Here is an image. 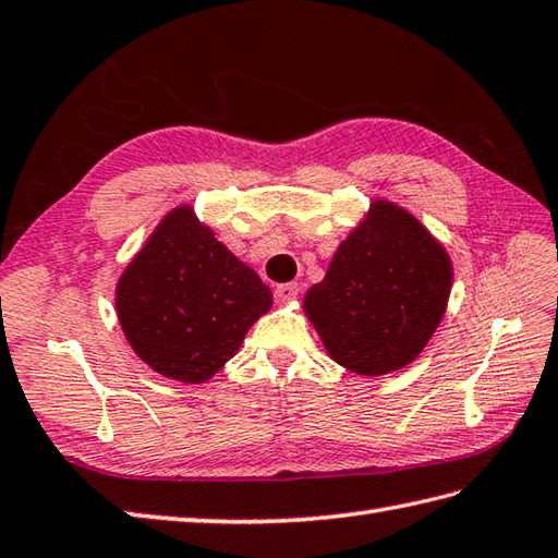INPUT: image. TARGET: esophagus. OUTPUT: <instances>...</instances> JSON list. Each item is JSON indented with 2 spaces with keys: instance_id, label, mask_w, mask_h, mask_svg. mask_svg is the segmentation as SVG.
<instances>
[{
  "instance_id": "1",
  "label": "esophagus",
  "mask_w": 558,
  "mask_h": 558,
  "mask_svg": "<svg viewBox=\"0 0 558 558\" xmlns=\"http://www.w3.org/2000/svg\"><path fill=\"white\" fill-rule=\"evenodd\" d=\"M299 293H301V287H299V283H293V281L291 283H279L277 291H275V295L281 303L295 301V299H299Z\"/></svg>"
}]
</instances>
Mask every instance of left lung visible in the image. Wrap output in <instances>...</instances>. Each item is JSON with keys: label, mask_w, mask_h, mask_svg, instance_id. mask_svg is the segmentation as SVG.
<instances>
[{"label": "left lung", "mask_w": 558, "mask_h": 558, "mask_svg": "<svg viewBox=\"0 0 558 558\" xmlns=\"http://www.w3.org/2000/svg\"><path fill=\"white\" fill-rule=\"evenodd\" d=\"M451 283L447 247L408 209L373 201L325 279L305 293L303 311L331 361L379 377L423 353L447 313Z\"/></svg>", "instance_id": "8db88e82"}]
</instances>
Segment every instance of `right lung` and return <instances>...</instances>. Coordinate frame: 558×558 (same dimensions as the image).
Instances as JSON below:
<instances>
[{
  "label": "right lung",
  "instance_id": "obj_1",
  "mask_svg": "<svg viewBox=\"0 0 558 558\" xmlns=\"http://www.w3.org/2000/svg\"><path fill=\"white\" fill-rule=\"evenodd\" d=\"M114 301L123 337L147 367L203 384L239 353L271 291L191 205H179L121 271Z\"/></svg>",
  "mask_w": 558,
  "mask_h": 558
}]
</instances>
